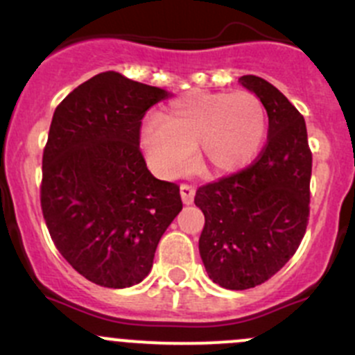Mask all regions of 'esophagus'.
<instances>
[{
    "label": "esophagus",
    "instance_id": "esophagus-1",
    "mask_svg": "<svg viewBox=\"0 0 355 355\" xmlns=\"http://www.w3.org/2000/svg\"><path fill=\"white\" fill-rule=\"evenodd\" d=\"M194 194H196V189L192 187V185L189 184L180 185V196L184 205H192V201H194Z\"/></svg>",
    "mask_w": 355,
    "mask_h": 355
}]
</instances>
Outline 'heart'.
I'll use <instances>...</instances> for the list:
<instances>
[{"label": "heart", "instance_id": "b5f03b06", "mask_svg": "<svg viewBox=\"0 0 355 355\" xmlns=\"http://www.w3.org/2000/svg\"><path fill=\"white\" fill-rule=\"evenodd\" d=\"M267 135V111L251 92L192 94L171 102L159 119L142 130L150 166L164 178H177L196 163L208 175L232 173L248 166Z\"/></svg>", "mask_w": 355, "mask_h": 355}]
</instances>
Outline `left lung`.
I'll return each instance as SVG.
<instances>
[{"instance_id":"left-lung-1","label":"left lung","mask_w":355,"mask_h":355,"mask_svg":"<svg viewBox=\"0 0 355 355\" xmlns=\"http://www.w3.org/2000/svg\"><path fill=\"white\" fill-rule=\"evenodd\" d=\"M269 116L267 142L253 163L201 185L199 253L209 279L227 290L269 281L295 254L311 213L312 153L304 116L269 81L241 76Z\"/></svg>"}]
</instances>
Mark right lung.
<instances>
[{
	"label": "right lung",
	"instance_id": "right-lung-1",
	"mask_svg": "<svg viewBox=\"0 0 355 355\" xmlns=\"http://www.w3.org/2000/svg\"><path fill=\"white\" fill-rule=\"evenodd\" d=\"M168 97L119 72L94 76L53 112L40 198L51 241L104 288L140 283L182 209L180 187L157 180L140 150L146 112Z\"/></svg>",
	"mask_w": 355,
	"mask_h": 355
}]
</instances>
